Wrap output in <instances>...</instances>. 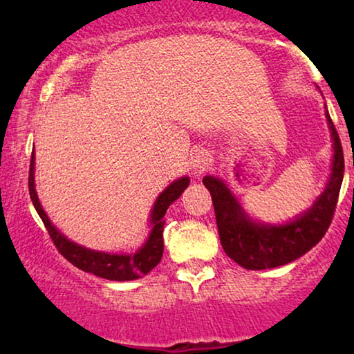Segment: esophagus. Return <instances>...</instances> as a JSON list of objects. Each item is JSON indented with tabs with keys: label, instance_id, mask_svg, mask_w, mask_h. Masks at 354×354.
<instances>
[{
	"label": "esophagus",
	"instance_id": "34e87169",
	"mask_svg": "<svg viewBox=\"0 0 354 354\" xmlns=\"http://www.w3.org/2000/svg\"><path fill=\"white\" fill-rule=\"evenodd\" d=\"M212 159H211V154L206 153V151H200L196 153L195 156L192 159V164H193V169H195L196 172H203L206 171L207 167L211 166Z\"/></svg>",
	"mask_w": 354,
	"mask_h": 354
}]
</instances>
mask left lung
<instances>
[{
	"instance_id": "8db88e82",
	"label": "left lung",
	"mask_w": 354,
	"mask_h": 354,
	"mask_svg": "<svg viewBox=\"0 0 354 354\" xmlns=\"http://www.w3.org/2000/svg\"><path fill=\"white\" fill-rule=\"evenodd\" d=\"M326 118L333 140L330 178L311 209L288 224L279 227L256 224L248 219L224 182L211 176L203 178L212 196L222 248L241 268L263 270L292 263L316 246L328 230L340 195L345 159L340 137L328 113H326Z\"/></svg>"
}]
</instances>
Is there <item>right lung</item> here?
Returning a JSON list of instances; mask_svg holds the SVG:
<instances>
[{
	"instance_id": "right-lung-1",
	"label": "right lung",
	"mask_w": 354,
	"mask_h": 354,
	"mask_svg": "<svg viewBox=\"0 0 354 354\" xmlns=\"http://www.w3.org/2000/svg\"><path fill=\"white\" fill-rule=\"evenodd\" d=\"M33 161H35V154L32 153L30 158V169H28V193H30L32 203L35 206V209L40 216V219L45 224L48 234H50L53 243L57 248V251L69 261L71 264H74L75 268L85 272H91L98 277L109 279V280H118V282H124V280H135L147 275L149 270L156 268L159 261L162 258L164 251V240H162V232H164V214H166L167 207L171 206V203L177 200L182 195V192L185 190L190 183V178L182 177L178 180L172 182L166 190H164L159 198L154 203V207L151 211V234H149L147 243L140 248L137 253L133 254H109V253H100V251H93L84 246L74 243V241L67 240L55 225L51 224L48 219L46 212L43 211V207L38 201L37 192H35V180H33Z\"/></svg>"
}]
</instances>
